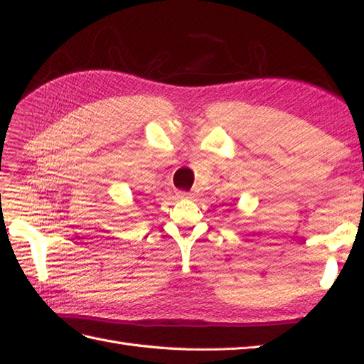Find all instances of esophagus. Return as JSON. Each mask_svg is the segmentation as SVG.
I'll return each instance as SVG.
<instances>
[{
  "label": "esophagus",
  "mask_w": 364,
  "mask_h": 364,
  "mask_svg": "<svg viewBox=\"0 0 364 364\" xmlns=\"http://www.w3.org/2000/svg\"><path fill=\"white\" fill-rule=\"evenodd\" d=\"M179 196L181 197H188V199H193L196 194L193 191H179Z\"/></svg>",
  "instance_id": "esophagus-1"
}]
</instances>
